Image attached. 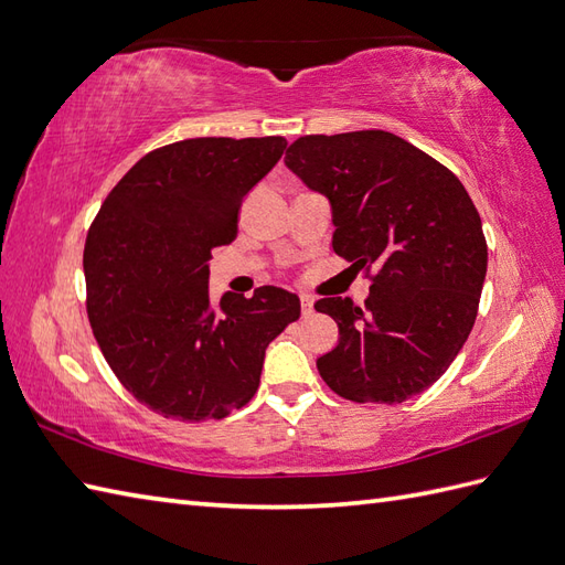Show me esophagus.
Wrapping results in <instances>:
<instances>
[{
    "mask_svg": "<svg viewBox=\"0 0 565 565\" xmlns=\"http://www.w3.org/2000/svg\"><path fill=\"white\" fill-rule=\"evenodd\" d=\"M312 298L310 296H300V312H303V318H310L312 315Z\"/></svg>",
    "mask_w": 565,
    "mask_h": 565,
    "instance_id": "esophagus-1",
    "label": "esophagus"
}]
</instances>
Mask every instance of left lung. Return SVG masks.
Wrapping results in <instances>:
<instances>
[{
  "mask_svg": "<svg viewBox=\"0 0 565 565\" xmlns=\"http://www.w3.org/2000/svg\"><path fill=\"white\" fill-rule=\"evenodd\" d=\"M284 163L332 209V247L375 267L365 308L315 303L339 324L318 371L339 397L399 404L448 371L475 327L489 250L465 185L383 129L300 137Z\"/></svg>",
  "mask_w": 565,
  "mask_h": 565,
  "instance_id": "8db88e82",
  "label": "left lung"
}]
</instances>
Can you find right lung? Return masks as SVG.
I'll list each match as a JSON object with an SVG mask.
<instances>
[{
    "label": "right lung",
    "mask_w": 565,
    "mask_h": 565,
    "mask_svg": "<svg viewBox=\"0 0 565 565\" xmlns=\"http://www.w3.org/2000/svg\"><path fill=\"white\" fill-rule=\"evenodd\" d=\"M284 137H196L137 161L105 196L84 247L86 308L105 361L127 392L166 418L206 422L259 387L265 351L300 300L277 286L209 296L212 250L279 163Z\"/></svg>",
    "instance_id": "1"
}]
</instances>
